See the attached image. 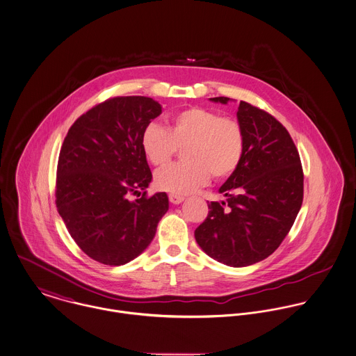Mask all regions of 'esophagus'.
Returning a JSON list of instances; mask_svg holds the SVG:
<instances>
[{
    "label": "esophagus",
    "mask_w": 356,
    "mask_h": 356,
    "mask_svg": "<svg viewBox=\"0 0 356 356\" xmlns=\"http://www.w3.org/2000/svg\"><path fill=\"white\" fill-rule=\"evenodd\" d=\"M169 200H170V203H173V204H179V203H181V202L184 200V197L176 195V194H169Z\"/></svg>",
    "instance_id": "34e87169"
}]
</instances>
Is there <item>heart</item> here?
Here are the masks:
<instances>
[{
    "label": "heart",
    "instance_id": "obj_1",
    "mask_svg": "<svg viewBox=\"0 0 356 356\" xmlns=\"http://www.w3.org/2000/svg\"><path fill=\"white\" fill-rule=\"evenodd\" d=\"M140 146L147 161L163 166L183 149L184 162L173 163L156 173L159 190L186 195L204 186L210 177L225 180L236 172L245 147L243 127L232 118L190 106L166 120V128L149 124L140 136Z\"/></svg>",
    "mask_w": 356,
    "mask_h": 356
}]
</instances>
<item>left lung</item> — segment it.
<instances>
[{
    "instance_id": "1",
    "label": "left lung",
    "mask_w": 356,
    "mask_h": 356,
    "mask_svg": "<svg viewBox=\"0 0 356 356\" xmlns=\"http://www.w3.org/2000/svg\"><path fill=\"white\" fill-rule=\"evenodd\" d=\"M227 104L229 98H210ZM244 156L206 220L195 229L200 248L213 259L241 268L273 254L291 231L303 202V168L286 128L270 113L240 101Z\"/></svg>"
}]
</instances>
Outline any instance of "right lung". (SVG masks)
Here are the masks:
<instances>
[{"mask_svg": "<svg viewBox=\"0 0 356 356\" xmlns=\"http://www.w3.org/2000/svg\"><path fill=\"white\" fill-rule=\"evenodd\" d=\"M161 112L149 97L109 98L81 115L64 139L57 210L80 250L99 264L120 266L142 254L168 211L165 193L147 195L153 175L140 146ZM131 195L141 197L129 201Z\"/></svg>", "mask_w": 356, "mask_h": 356, "instance_id": "1", "label": "right lung"}]
</instances>
